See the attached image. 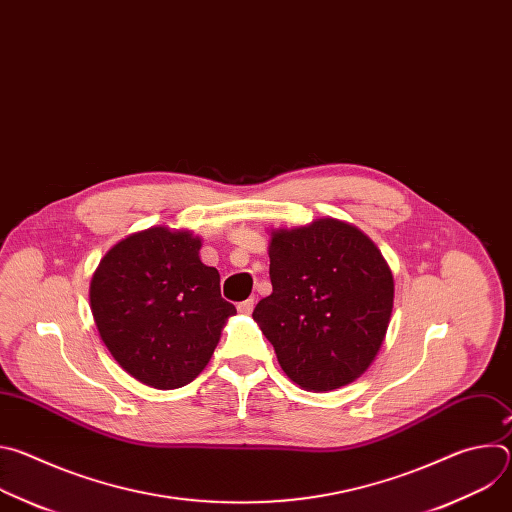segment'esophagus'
<instances>
[{
    "label": "esophagus",
    "instance_id": "34e87169",
    "mask_svg": "<svg viewBox=\"0 0 512 512\" xmlns=\"http://www.w3.org/2000/svg\"><path fill=\"white\" fill-rule=\"evenodd\" d=\"M253 308H255V298H249V300H245V302L239 304V312H241V314H251Z\"/></svg>",
    "mask_w": 512,
    "mask_h": 512
}]
</instances>
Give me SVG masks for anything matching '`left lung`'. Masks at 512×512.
Instances as JSON below:
<instances>
[{"mask_svg": "<svg viewBox=\"0 0 512 512\" xmlns=\"http://www.w3.org/2000/svg\"><path fill=\"white\" fill-rule=\"evenodd\" d=\"M273 291L253 310L283 373L306 391H334L371 367L385 340L395 283L377 245L338 218L277 229Z\"/></svg>", "mask_w": 512, "mask_h": 512, "instance_id": "left-lung-1", "label": "left lung"}]
</instances>
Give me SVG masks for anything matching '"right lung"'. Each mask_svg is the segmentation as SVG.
Segmentation results:
<instances>
[{"mask_svg":"<svg viewBox=\"0 0 512 512\" xmlns=\"http://www.w3.org/2000/svg\"><path fill=\"white\" fill-rule=\"evenodd\" d=\"M190 231L152 227L113 245L91 279L99 334L139 383L178 389L208 364L237 310L221 298V275L200 261Z\"/></svg>","mask_w":512,"mask_h":512,"instance_id":"1","label":"right lung"}]
</instances>
